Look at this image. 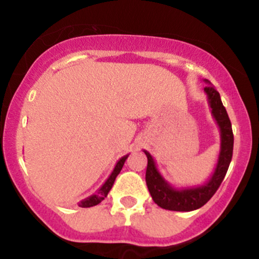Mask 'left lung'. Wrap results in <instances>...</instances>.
<instances>
[{
  "label": "left lung",
  "instance_id": "1",
  "mask_svg": "<svg viewBox=\"0 0 259 259\" xmlns=\"http://www.w3.org/2000/svg\"><path fill=\"white\" fill-rule=\"evenodd\" d=\"M205 83H207L208 85L205 87L203 91L207 95L212 116L219 125L220 134H221V149H220L216 167H214L211 178L201 186L176 189L162 178V175L157 170L155 160L150 155V152L144 150L146 157H148V167H146L145 175L146 185H148L149 192H150L154 202L161 208L170 209V211L189 212L202 207L217 191V189L225 179L231 160H232V125H231L226 108L222 104L220 93L214 89V87L211 85V83L207 79H205Z\"/></svg>",
  "mask_w": 259,
  "mask_h": 259
}]
</instances>
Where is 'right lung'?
I'll use <instances>...</instances> for the list:
<instances>
[{
	"label": "right lung",
	"instance_id": "1",
	"mask_svg": "<svg viewBox=\"0 0 259 259\" xmlns=\"http://www.w3.org/2000/svg\"><path fill=\"white\" fill-rule=\"evenodd\" d=\"M127 156H129V155H125V156H122L121 159L116 162L113 172L110 174V176L107 179V181L103 184V186L100 187V189L98 190L94 195H92V196H89V197L81 200L80 202L78 203V205H79V207H92V206H95V205H98V203H100L105 197H107L109 191H110V189L113 187L116 176L119 175V172H120V170L122 168V165H124L125 160L127 159Z\"/></svg>",
	"mask_w": 259,
	"mask_h": 259
}]
</instances>
